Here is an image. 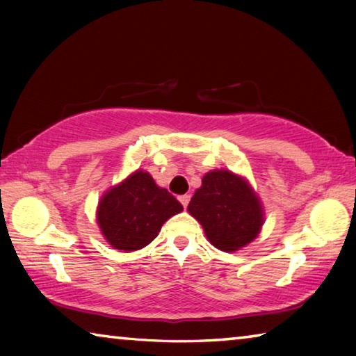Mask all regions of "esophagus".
Masks as SVG:
<instances>
[{"label": "esophagus", "mask_w": 356, "mask_h": 356, "mask_svg": "<svg viewBox=\"0 0 356 356\" xmlns=\"http://www.w3.org/2000/svg\"><path fill=\"white\" fill-rule=\"evenodd\" d=\"M179 201H180V204H182L184 207H186V206H188V202H190V196L188 195L179 196Z\"/></svg>", "instance_id": "esophagus-1"}]
</instances>
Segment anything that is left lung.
<instances>
[{"label":"left lung","instance_id":"8db88e82","mask_svg":"<svg viewBox=\"0 0 356 356\" xmlns=\"http://www.w3.org/2000/svg\"><path fill=\"white\" fill-rule=\"evenodd\" d=\"M215 248L234 252L250 245L265 221L262 201L250 180L229 170H212L202 177L188 204Z\"/></svg>","mask_w":356,"mask_h":356}]
</instances>
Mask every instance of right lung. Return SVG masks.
Masks as SVG:
<instances>
[{
	"instance_id": "1",
	"label": "right lung",
	"mask_w": 356,
	"mask_h": 356,
	"mask_svg": "<svg viewBox=\"0 0 356 356\" xmlns=\"http://www.w3.org/2000/svg\"><path fill=\"white\" fill-rule=\"evenodd\" d=\"M184 210L176 197L136 170L108 188L97 204V225L111 248L131 252L147 246L161 226Z\"/></svg>"
}]
</instances>
